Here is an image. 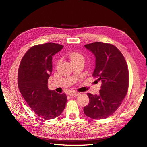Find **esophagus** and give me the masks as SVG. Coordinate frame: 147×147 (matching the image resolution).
Segmentation results:
<instances>
[{
  "instance_id": "esophagus-1",
  "label": "esophagus",
  "mask_w": 147,
  "mask_h": 147,
  "mask_svg": "<svg viewBox=\"0 0 147 147\" xmlns=\"http://www.w3.org/2000/svg\"><path fill=\"white\" fill-rule=\"evenodd\" d=\"M69 95L72 97H76L79 95L78 92H71L69 93Z\"/></svg>"
}]
</instances>
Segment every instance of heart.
I'll return each instance as SVG.
<instances>
[{"label":"heart","mask_w":147,"mask_h":147,"mask_svg":"<svg viewBox=\"0 0 147 147\" xmlns=\"http://www.w3.org/2000/svg\"><path fill=\"white\" fill-rule=\"evenodd\" d=\"M69 59H71V61L72 63L78 61L84 62L85 60L84 57H83V55L79 52H76V51H74V52L71 53L69 55ZM59 62H58V64H59Z\"/></svg>","instance_id":"obj_1"}]
</instances>
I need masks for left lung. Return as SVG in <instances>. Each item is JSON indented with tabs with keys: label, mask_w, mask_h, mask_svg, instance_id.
Returning a JSON list of instances; mask_svg holds the SVG:
<instances>
[{
	"label": "left lung",
	"mask_w": 147,
	"mask_h": 147,
	"mask_svg": "<svg viewBox=\"0 0 147 147\" xmlns=\"http://www.w3.org/2000/svg\"><path fill=\"white\" fill-rule=\"evenodd\" d=\"M96 57L92 76L102 82L99 95L87 93L84 113L95 120L106 119L121 105L129 88V70L124 57L115 46L96 42L85 45Z\"/></svg>",
	"instance_id": "left-lung-1"
}]
</instances>
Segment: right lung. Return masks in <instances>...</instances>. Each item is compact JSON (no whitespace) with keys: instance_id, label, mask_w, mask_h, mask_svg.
Instances as JSON below:
<instances>
[{"instance_id":"right-lung-1","label":"right lung","mask_w":147,"mask_h":147,"mask_svg":"<svg viewBox=\"0 0 147 147\" xmlns=\"http://www.w3.org/2000/svg\"><path fill=\"white\" fill-rule=\"evenodd\" d=\"M64 47L47 42L33 46L23 57L18 73L20 93L37 116L53 119L64 110L67 96L49 90L48 80L52 73V56Z\"/></svg>"}]
</instances>
